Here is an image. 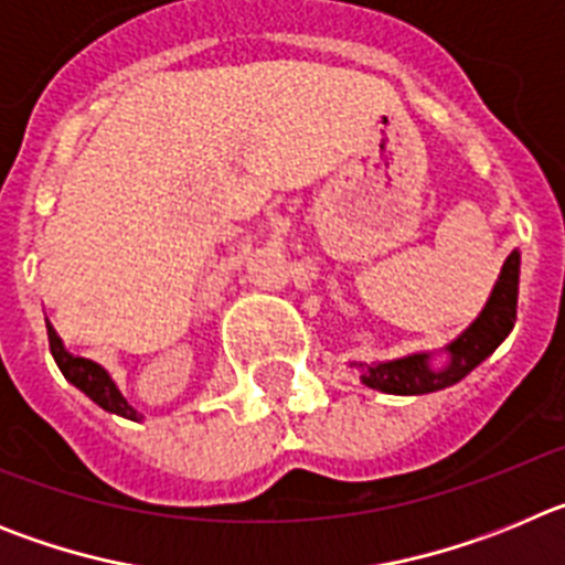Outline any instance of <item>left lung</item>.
Segmentation results:
<instances>
[{"label": "left lung", "instance_id": "1", "mask_svg": "<svg viewBox=\"0 0 565 565\" xmlns=\"http://www.w3.org/2000/svg\"><path fill=\"white\" fill-rule=\"evenodd\" d=\"M518 279H521V252L507 257L495 288L489 294L487 306L478 313L476 322L463 333H458L450 344H444L447 364L433 367V353H407V356L387 359V362H351L356 367L362 384L373 391L393 393V396H424L461 382L469 371L495 351L498 344L515 328L518 317Z\"/></svg>", "mask_w": 565, "mask_h": 565}]
</instances>
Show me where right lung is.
Returning a JSON list of instances; mask_svg holds the SVG:
<instances>
[{
  "instance_id": "1",
  "label": "right lung",
  "mask_w": 565,
  "mask_h": 565,
  "mask_svg": "<svg viewBox=\"0 0 565 565\" xmlns=\"http://www.w3.org/2000/svg\"><path fill=\"white\" fill-rule=\"evenodd\" d=\"M47 339H50V353H53L58 371L64 373V379H67L70 384H76L78 391H82L84 396L93 398L102 411L115 413V416L132 418V422H141L143 418L141 413L135 411L132 404L121 396V391L115 387V382L109 379V373L104 371L102 364H96L93 359L67 353V348H64L62 339L56 337L53 326H47Z\"/></svg>"
}]
</instances>
